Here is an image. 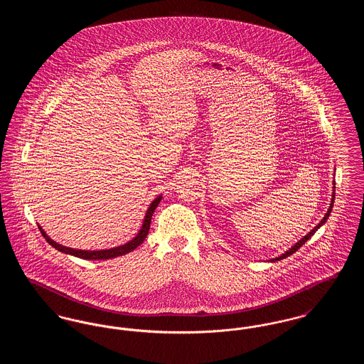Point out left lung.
Segmentation results:
<instances>
[{
  "label": "left lung",
  "mask_w": 364,
  "mask_h": 364,
  "mask_svg": "<svg viewBox=\"0 0 364 364\" xmlns=\"http://www.w3.org/2000/svg\"><path fill=\"white\" fill-rule=\"evenodd\" d=\"M334 196H336V181H333V193H331V202H330V206L329 208H328V211H326V214H325V217L321 220V223L318 224V225L315 226L314 229H311L304 237H301L299 242H296V244H294L289 250H287L282 255H279V257H276V258H273V259L269 260V262H276V260H281L284 259V258H287V257H289V255H292L294 252H296L304 242H307L309 239H311L312 235L321 228V226L323 225L326 221H328V218H329L330 213H331V208H333V203H334Z\"/></svg>",
  "instance_id": "obj_1"
}]
</instances>
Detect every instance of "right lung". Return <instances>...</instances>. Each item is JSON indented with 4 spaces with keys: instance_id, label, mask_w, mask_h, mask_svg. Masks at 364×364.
<instances>
[{
    "instance_id": "add662e5",
    "label": "right lung",
    "mask_w": 364,
    "mask_h": 364,
    "mask_svg": "<svg viewBox=\"0 0 364 364\" xmlns=\"http://www.w3.org/2000/svg\"><path fill=\"white\" fill-rule=\"evenodd\" d=\"M161 199H162V195H158L156 199L150 203V206H149L147 211H146V215H144V220H143L141 228H140L138 235H136L132 240H129V242H125V244H122V245H119V247L109 248V250L87 251V250H76V248L65 247V245H63V244H58V242H55L54 240H52V239L46 235V232L42 229V226L38 225V228H39L41 233L43 235V237L46 239V242H49L52 247H54V248H55L57 251H60V252H64V254H68V255H73V257H76V258H82V259H112V258H117V257H122V255H125V254H128V252L134 251L135 248H138L139 245H140L141 242H144V239L147 237L149 230H150V224H151L153 213H154V210H156V206L159 205Z\"/></svg>"
}]
</instances>
